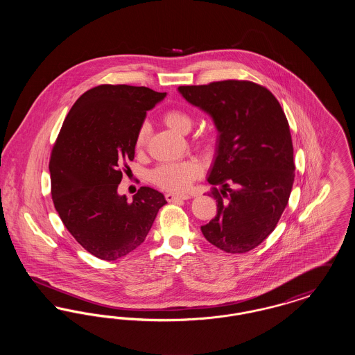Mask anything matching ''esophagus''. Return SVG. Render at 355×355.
Segmentation results:
<instances>
[{
  "mask_svg": "<svg viewBox=\"0 0 355 355\" xmlns=\"http://www.w3.org/2000/svg\"><path fill=\"white\" fill-rule=\"evenodd\" d=\"M165 198H166L168 202H177V201H185L189 198V196H178V194H174V193H166Z\"/></svg>",
  "mask_w": 355,
  "mask_h": 355,
  "instance_id": "34e87169",
  "label": "esophagus"
}]
</instances>
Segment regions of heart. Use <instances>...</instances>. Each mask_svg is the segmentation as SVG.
Returning <instances> with one entry per match:
<instances>
[{"mask_svg":"<svg viewBox=\"0 0 355 355\" xmlns=\"http://www.w3.org/2000/svg\"><path fill=\"white\" fill-rule=\"evenodd\" d=\"M164 122L180 135H186L191 130L194 121L193 117L182 109H169L164 114ZM149 135V125L146 122L141 123L137 129L135 146L137 150H142L146 145ZM198 145L206 148L209 144L206 139H200ZM203 168L197 159H186L181 162H165L158 165L150 174L154 185L174 193L187 191L191 185L202 175Z\"/></svg>","mask_w":355,"mask_h":355,"instance_id":"heart-1","label":"heart"}]
</instances>
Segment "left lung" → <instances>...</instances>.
<instances>
[{"label": "left lung", "instance_id": "1", "mask_svg": "<svg viewBox=\"0 0 355 355\" xmlns=\"http://www.w3.org/2000/svg\"><path fill=\"white\" fill-rule=\"evenodd\" d=\"M178 90L209 113L220 132L207 181L223 190L211 191L217 216L201 226L203 236L222 252L248 253L272 233L294 184V150L285 112L269 89L246 80Z\"/></svg>", "mask_w": 355, "mask_h": 355}]
</instances>
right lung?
I'll list each match as a JSON object with an SVG mask.
<instances>
[{"instance_id": "add662e5", "label": "right lung", "mask_w": 355, "mask_h": 355, "mask_svg": "<svg viewBox=\"0 0 355 355\" xmlns=\"http://www.w3.org/2000/svg\"><path fill=\"white\" fill-rule=\"evenodd\" d=\"M166 93L145 86L98 85L74 102L51 153V198L69 233L86 252L116 261L135 250L166 203L152 187L133 202L117 193L135 159L137 129Z\"/></svg>"}]
</instances>
